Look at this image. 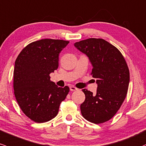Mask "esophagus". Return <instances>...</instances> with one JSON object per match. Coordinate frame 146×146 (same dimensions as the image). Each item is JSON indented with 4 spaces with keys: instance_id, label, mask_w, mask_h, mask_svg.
<instances>
[{
    "instance_id": "obj_1",
    "label": "esophagus",
    "mask_w": 146,
    "mask_h": 146,
    "mask_svg": "<svg viewBox=\"0 0 146 146\" xmlns=\"http://www.w3.org/2000/svg\"><path fill=\"white\" fill-rule=\"evenodd\" d=\"M70 90L71 91H77V90H78V88H76V86H70Z\"/></svg>"
}]
</instances>
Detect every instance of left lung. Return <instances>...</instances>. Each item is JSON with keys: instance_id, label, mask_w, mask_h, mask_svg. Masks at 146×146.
<instances>
[{"instance_id": "1", "label": "left lung", "mask_w": 146, "mask_h": 146, "mask_svg": "<svg viewBox=\"0 0 146 146\" xmlns=\"http://www.w3.org/2000/svg\"><path fill=\"white\" fill-rule=\"evenodd\" d=\"M74 46L89 57L93 66L91 75L98 84L96 94L82 89L85 100L80 105L81 113L89 122L103 123L116 114L127 96V62L117 48L102 39L89 38Z\"/></svg>"}]
</instances>
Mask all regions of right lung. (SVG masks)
I'll return each mask as SVG.
<instances>
[{"instance_id": "add662e5", "label": "right lung", "mask_w": 146, "mask_h": 146, "mask_svg": "<svg viewBox=\"0 0 146 146\" xmlns=\"http://www.w3.org/2000/svg\"><path fill=\"white\" fill-rule=\"evenodd\" d=\"M69 41L44 39L27 45L19 53L14 69V93L25 116L36 123L55 118L69 87H58L50 81L57 69L59 54Z\"/></svg>"}]
</instances>
